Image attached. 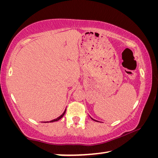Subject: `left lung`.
I'll list each match as a JSON object with an SVG mask.
<instances>
[{
    "label": "left lung",
    "mask_w": 158,
    "mask_h": 158,
    "mask_svg": "<svg viewBox=\"0 0 158 158\" xmlns=\"http://www.w3.org/2000/svg\"><path fill=\"white\" fill-rule=\"evenodd\" d=\"M93 120V121H96V120H94V119H93V118H92Z\"/></svg>",
    "instance_id": "left-lung-1"
}]
</instances>
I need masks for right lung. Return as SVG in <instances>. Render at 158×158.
<instances>
[{"label": "right lung", "mask_w": 158, "mask_h": 158, "mask_svg": "<svg viewBox=\"0 0 158 158\" xmlns=\"http://www.w3.org/2000/svg\"><path fill=\"white\" fill-rule=\"evenodd\" d=\"M65 111H66V109H65V111H64V112H63V113L62 114V115H60V116L59 117H58L57 118H56V119H53V120H52V121H50L49 122H50V123H52V122L57 121H58V120H60V119L61 118H62V117L64 116V115H65ZM44 123H49V121H47V122H44Z\"/></svg>", "instance_id": "1"}]
</instances>
